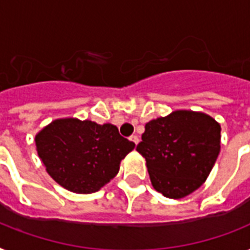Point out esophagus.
<instances>
[{
  "label": "esophagus",
  "mask_w": 250,
  "mask_h": 250,
  "mask_svg": "<svg viewBox=\"0 0 250 250\" xmlns=\"http://www.w3.org/2000/svg\"><path fill=\"white\" fill-rule=\"evenodd\" d=\"M131 141H133L135 144H139V141H140V139H139V136H136V135H133V136H131Z\"/></svg>",
  "instance_id": "esophagus-1"
}]
</instances>
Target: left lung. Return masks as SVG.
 Masks as SVG:
<instances>
[{
	"mask_svg": "<svg viewBox=\"0 0 250 250\" xmlns=\"http://www.w3.org/2000/svg\"><path fill=\"white\" fill-rule=\"evenodd\" d=\"M136 150L146 161L153 188L183 198L205 183L221 152V125L201 111L175 110L145 125Z\"/></svg>",
	"mask_w": 250,
	"mask_h": 250,
	"instance_id": "obj_1",
	"label": "left lung"
}]
</instances>
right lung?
<instances>
[{
	"instance_id": "obj_1",
	"label": "right lung",
	"mask_w": 250,
	"mask_h": 250,
	"mask_svg": "<svg viewBox=\"0 0 250 250\" xmlns=\"http://www.w3.org/2000/svg\"><path fill=\"white\" fill-rule=\"evenodd\" d=\"M37 154L54 182L74 193L97 192L118 174L135 144L117 125L78 118L56 119L35 136Z\"/></svg>"
}]
</instances>
